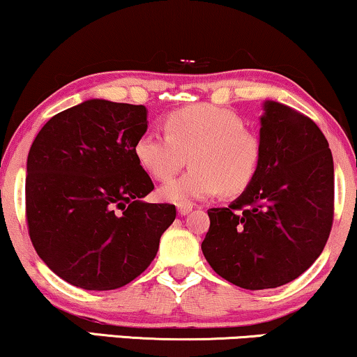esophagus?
Masks as SVG:
<instances>
[{"label":"esophagus","mask_w":357,"mask_h":357,"mask_svg":"<svg viewBox=\"0 0 357 357\" xmlns=\"http://www.w3.org/2000/svg\"><path fill=\"white\" fill-rule=\"evenodd\" d=\"M177 208H178V213H180V215H188V213L192 212L193 205H192V204H180V205L177 206Z\"/></svg>","instance_id":"obj_1"}]
</instances>
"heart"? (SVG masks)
Instances as JSON below:
<instances>
[{
  "instance_id": "b5f03b06",
  "label": "heart",
  "mask_w": 357,
  "mask_h": 357,
  "mask_svg": "<svg viewBox=\"0 0 357 357\" xmlns=\"http://www.w3.org/2000/svg\"><path fill=\"white\" fill-rule=\"evenodd\" d=\"M164 127L167 135L147 132L134 145L139 165L157 180L174 177L188 157L192 169L158 188L162 200L180 205L220 192L236 197L253 183L261 145L235 112L193 104L170 112Z\"/></svg>"
}]
</instances>
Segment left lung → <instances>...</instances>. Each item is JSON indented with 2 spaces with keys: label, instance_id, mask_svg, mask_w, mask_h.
Listing matches in <instances>:
<instances>
[{
  "label": "left lung",
  "instance_id": "1",
  "mask_svg": "<svg viewBox=\"0 0 357 357\" xmlns=\"http://www.w3.org/2000/svg\"><path fill=\"white\" fill-rule=\"evenodd\" d=\"M253 183L210 208L202 252L217 275L245 289L278 288L303 275L326 245L334 215L329 144L310 117L266 100Z\"/></svg>",
  "mask_w": 357,
  "mask_h": 357
}]
</instances>
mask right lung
<instances>
[{
    "mask_svg": "<svg viewBox=\"0 0 357 357\" xmlns=\"http://www.w3.org/2000/svg\"><path fill=\"white\" fill-rule=\"evenodd\" d=\"M147 130L144 105L89 99L56 114L26 165V220L39 258L91 291L121 288L155 258L175 205L147 204L153 190L134 145Z\"/></svg>",
    "mask_w": 357,
    "mask_h": 357,
    "instance_id": "right-lung-1",
    "label": "right lung"
}]
</instances>
